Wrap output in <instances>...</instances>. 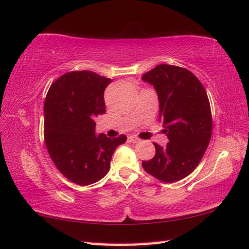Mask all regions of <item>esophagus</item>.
<instances>
[{"label": "esophagus", "instance_id": "obj_1", "mask_svg": "<svg viewBox=\"0 0 249 249\" xmlns=\"http://www.w3.org/2000/svg\"><path fill=\"white\" fill-rule=\"evenodd\" d=\"M128 141L131 142V143H138L139 141H140V139H138L137 137L131 136V137H128Z\"/></svg>", "mask_w": 249, "mask_h": 249}]
</instances>
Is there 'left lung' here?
Segmentation results:
<instances>
[{"label":"left lung","instance_id":"obj_1","mask_svg":"<svg viewBox=\"0 0 249 249\" xmlns=\"http://www.w3.org/2000/svg\"><path fill=\"white\" fill-rule=\"evenodd\" d=\"M142 80L158 94L159 121L169 142L154 143L155 157L143 161V169L158 180L175 182L187 177L200 162L210 142L212 115L204 86L187 69L159 65Z\"/></svg>","mask_w":249,"mask_h":249}]
</instances>
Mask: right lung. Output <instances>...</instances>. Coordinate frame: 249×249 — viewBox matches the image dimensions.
<instances>
[{
	"mask_svg": "<svg viewBox=\"0 0 249 249\" xmlns=\"http://www.w3.org/2000/svg\"><path fill=\"white\" fill-rule=\"evenodd\" d=\"M110 83L94 72L74 71L55 80L45 97L46 148L61 174L79 186L101 180L115 148L127 140L95 134L94 119L106 112L104 91Z\"/></svg>",
	"mask_w": 249,
	"mask_h": 249,
	"instance_id": "right-lung-1",
	"label": "right lung"
}]
</instances>
